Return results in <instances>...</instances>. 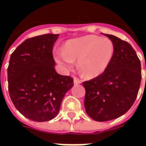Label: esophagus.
Returning <instances> with one entry per match:
<instances>
[{
    "mask_svg": "<svg viewBox=\"0 0 146 146\" xmlns=\"http://www.w3.org/2000/svg\"><path fill=\"white\" fill-rule=\"evenodd\" d=\"M73 83H74V85L80 84L81 83V80H80L76 77H74V79H73Z\"/></svg>",
    "mask_w": 146,
    "mask_h": 146,
    "instance_id": "34e87169",
    "label": "esophagus"
}]
</instances>
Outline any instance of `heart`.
Masks as SVG:
<instances>
[{"instance_id": "1", "label": "heart", "mask_w": 146, "mask_h": 146, "mask_svg": "<svg viewBox=\"0 0 146 146\" xmlns=\"http://www.w3.org/2000/svg\"><path fill=\"white\" fill-rule=\"evenodd\" d=\"M113 52L114 46L111 40L89 35L66 41L63 50H56L54 57L65 71L73 68V61L78 59V67L82 75L93 78L108 68Z\"/></svg>"}]
</instances>
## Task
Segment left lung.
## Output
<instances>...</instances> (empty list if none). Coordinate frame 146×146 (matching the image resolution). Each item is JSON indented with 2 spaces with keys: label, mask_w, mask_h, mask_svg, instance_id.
Segmentation results:
<instances>
[{
  "label": "left lung",
  "mask_w": 146,
  "mask_h": 146,
  "mask_svg": "<svg viewBox=\"0 0 146 146\" xmlns=\"http://www.w3.org/2000/svg\"><path fill=\"white\" fill-rule=\"evenodd\" d=\"M104 35L113 42V58L102 74L82 83L86 111L99 122L127 113L137 97L142 80L140 60L133 47L114 35Z\"/></svg>",
  "instance_id": "obj_1"
}]
</instances>
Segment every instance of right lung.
<instances>
[{"mask_svg":"<svg viewBox=\"0 0 146 146\" xmlns=\"http://www.w3.org/2000/svg\"><path fill=\"white\" fill-rule=\"evenodd\" d=\"M58 34L28 38L10 56L8 89L15 108L29 120L44 122L59 112L73 78L60 75L54 69L52 50Z\"/></svg>","mask_w":146,"mask_h":146,"instance_id":"1","label":"right lung"}]
</instances>
